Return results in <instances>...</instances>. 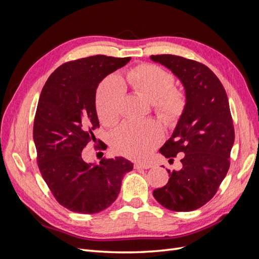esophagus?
I'll use <instances>...</instances> for the list:
<instances>
[{"label":"esophagus","instance_id":"34e87169","mask_svg":"<svg viewBox=\"0 0 259 259\" xmlns=\"http://www.w3.org/2000/svg\"><path fill=\"white\" fill-rule=\"evenodd\" d=\"M150 167V165H147V164H140V163H136L134 165L135 169H147Z\"/></svg>","mask_w":259,"mask_h":259}]
</instances>
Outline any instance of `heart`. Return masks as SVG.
Returning a JSON list of instances; mask_svg holds the SVG:
<instances>
[{
  "instance_id": "1",
  "label": "heart",
  "mask_w": 259,
  "mask_h": 259,
  "mask_svg": "<svg viewBox=\"0 0 259 259\" xmlns=\"http://www.w3.org/2000/svg\"><path fill=\"white\" fill-rule=\"evenodd\" d=\"M174 76L154 65L144 64L127 70L122 77V84L154 104L155 111L166 123H175L186 108V96L173 89ZM123 89L113 77L100 84L96 95V107L100 121L112 125L120 116ZM162 132L152 122H125L112 136L114 150L130 159L140 160L147 156L160 143Z\"/></svg>"
}]
</instances>
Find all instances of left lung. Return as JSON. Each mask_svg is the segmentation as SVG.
<instances>
[{
	"mask_svg": "<svg viewBox=\"0 0 259 259\" xmlns=\"http://www.w3.org/2000/svg\"><path fill=\"white\" fill-rule=\"evenodd\" d=\"M183 83L186 108L160 153L173 161L185 153L179 170H167V184L153 191L162 206L190 211L207 203L217 192L230 166L234 128L229 101L222 82L201 62L176 55L150 56Z\"/></svg>",
	"mask_w": 259,
	"mask_h": 259,
	"instance_id": "8db88e82",
	"label": "left lung"
}]
</instances>
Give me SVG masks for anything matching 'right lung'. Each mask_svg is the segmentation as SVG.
Segmentation results:
<instances>
[{"instance_id": "1", "label": "right lung", "mask_w": 259, "mask_h": 259, "mask_svg": "<svg viewBox=\"0 0 259 259\" xmlns=\"http://www.w3.org/2000/svg\"><path fill=\"white\" fill-rule=\"evenodd\" d=\"M131 57L96 55L58 67L41 92L34 117L33 140L43 179L60 205L82 214L110 206L133 163L123 156L88 163L82 150L96 142L99 127L96 90L105 77ZM101 147L106 148L103 143Z\"/></svg>"}]
</instances>
